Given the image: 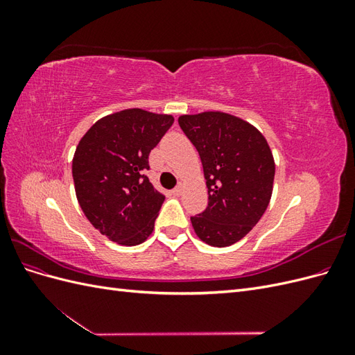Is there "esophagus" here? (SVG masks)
Returning <instances> with one entry per match:
<instances>
[{
	"label": "esophagus",
	"instance_id": "esophagus-1",
	"mask_svg": "<svg viewBox=\"0 0 355 355\" xmlns=\"http://www.w3.org/2000/svg\"><path fill=\"white\" fill-rule=\"evenodd\" d=\"M182 191H184V185H182V184H178V185H176V188H175L173 191H171V192H173V196H180V194H182Z\"/></svg>",
	"mask_w": 355,
	"mask_h": 355
}]
</instances>
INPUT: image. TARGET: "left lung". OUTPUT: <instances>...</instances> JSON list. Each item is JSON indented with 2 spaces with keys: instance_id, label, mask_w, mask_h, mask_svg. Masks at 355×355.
<instances>
[{
  "instance_id": "left-lung-1",
  "label": "left lung",
  "mask_w": 355,
  "mask_h": 355,
  "mask_svg": "<svg viewBox=\"0 0 355 355\" xmlns=\"http://www.w3.org/2000/svg\"><path fill=\"white\" fill-rule=\"evenodd\" d=\"M178 121L198 151L209 189L207 207L191 216L192 227L210 245L237 243L270 204L275 175L271 149L253 125L230 114L182 115Z\"/></svg>"
}]
</instances>
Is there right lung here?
Listing matches in <instances>:
<instances>
[{"mask_svg":"<svg viewBox=\"0 0 355 355\" xmlns=\"http://www.w3.org/2000/svg\"><path fill=\"white\" fill-rule=\"evenodd\" d=\"M171 124V115L125 110L93 124L75 149L72 178L78 202L111 241L136 245L151 235L166 197L145 173L149 153Z\"/></svg>","mask_w":355,"mask_h":355,"instance_id":"right-lung-1","label":"right lung"}]
</instances>
